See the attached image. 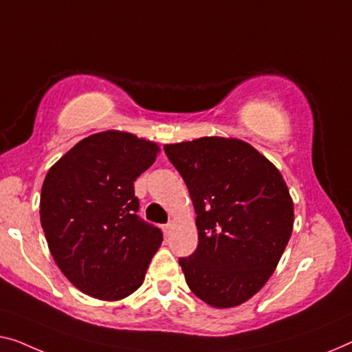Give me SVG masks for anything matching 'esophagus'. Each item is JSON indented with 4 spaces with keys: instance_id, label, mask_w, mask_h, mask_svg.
Wrapping results in <instances>:
<instances>
[{
    "instance_id": "1",
    "label": "esophagus",
    "mask_w": 352,
    "mask_h": 352,
    "mask_svg": "<svg viewBox=\"0 0 352 352\" xmlns=\"http://www.w3.org/2000/svg\"><path fill=\"white\" fill-rule=\"evenodd\" d=\"M172 226H174V224H172V223H167V224H164V228H162V229H164V234H166V235H169V234H170V229H172Z\"/></svg>"
}]
</instances>
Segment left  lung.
Returning <instances> with one entry per match:
<instances>
[{"label": "left lung", "instance_id": "1", "mask_svg": "<svg viewBox=\"0 0 352 352\" xmlns=\"http://www.w3.org/2000/svg\"><path fill=\"white\" fill-rule=\"evenodd\" d=\"M190 191L199 243L180 258L190 289L214 308L237 307L275 272L294 226L280 170L239 139L201 138L164 145Z\"/></svg>", "mask_w": 352, "mask_h": 352}]
</instances>
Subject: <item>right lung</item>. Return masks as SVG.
Segmentation results:
<instances>
[{
  "label": "right lung",
  "instance_id": "obj_1",
  "mask_svg": "<svg viewBox=\"0 0 352 352\" xmlns=\"http://www.w3.org/2000/svg\"><path fill=\"white\" fill-rule=\"evenodd\" d=\"M160 146L123 131L88 135L50 167L41 224L56 265L78 291L122 300L144 283L162 232L138 217L134 182Z\"/></svg>",
  "mask_w": 352,
  "mask_h": 352
}]
</instances>
